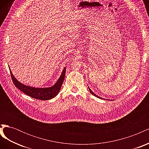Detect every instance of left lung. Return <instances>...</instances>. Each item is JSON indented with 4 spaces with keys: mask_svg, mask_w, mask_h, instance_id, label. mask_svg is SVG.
Here are the masks:
<instances>
[{
    "mask_svg": "<svg viewBox=\"0 0 149 149\" xmlns=\"http://www.w3.org/2000/svg\"><path fill=\"white\" fill-rule=\"evenodd\" d=\"M88 88H89V91H90V93H91L92 94H93V96H96V97H98V98H100V99H102V100H103V98L102 97H100V96H98L97 95H96V94H94L92 91H91V89H90L89 87H88ZM110 101H111V100H110ZM111 101H112V100H111Z\"/></svg>",
    "mask_w": 149,
    "mask_h": 149,
    "instance_id": "left-lung-1",
    "label": "left lung"
}]
</instances>
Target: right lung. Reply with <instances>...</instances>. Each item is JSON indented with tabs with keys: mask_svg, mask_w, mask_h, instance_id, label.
Listing matches in <instances>:
<instances>
[{
	"mask_svg": "<svg viewBox=\"0 0 149 149\" xmlns=\"http://www.w3.org/2000/svg\"><path fill=\"white\" fill-rule=\"evenodd\" d=\"M8 68H9L13 83L18 89H19L22 92L24 93L26 95L33 98L43 101L51 100V99L57 96V94L59 93L60 91L62 84L63 83L66 73V67H65L63 70L59 79H58L55 84L51 87L35 88L25 85L19 82L12 74L9 66H8Z\"/></svg>",
	"mask_w": 149,
	"mask_h": 149,
	"instance_id": "obj_1",
	"label": "right lung"
}]
</instances>
